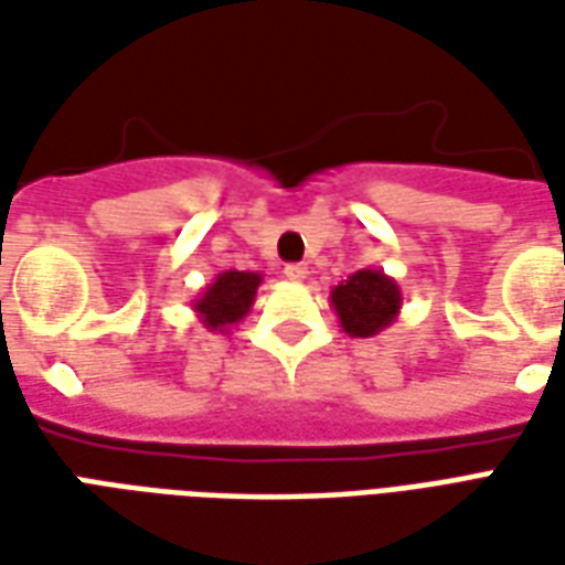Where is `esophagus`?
I'll return each mask as SVG.
<instances>
[{"label":"esophagus","mask_w":565,"mask_h":565,"mask_svg":"<svg viewBox=\"0 0 565 565\" xmlns=\"http://www.w3.org/2000/svg\"><path fill=\"white\" fill-rule=\"evenodd\" d=\"M284 275H287L290 281H306L308 266H306V263H294V266H287V269H284Z\"/></svg>","instance_id":"esophagus-1"}]
</instances>
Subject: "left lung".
<instances>
[{"mask_svg":"<svg viewBox=\"0 0 565 565\" xmlns=\"http://www.w3.org/2000/svg\"><path fill=\"white\" fill-rule=\"evenodd\" d=\"M330 306L342 330L354 339H369L399 318L403 290L384 269H360L330 290Z\"/></svg>","mask_w":565,"mask_h":565,"instance_id":"1","label":"left lung"}]
</instances>
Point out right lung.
Wrapping results in <instances>:
<instances>
[{
	"label": "right lung",
	"instance_id": "obj_1",
	"mask_svg": "<svg viewBox=\"0 0 565 565\" xmlns=\"http://www.w3.org/2000/svg\"><path fill=\"white\" fill-rule=\"evenodd\" d=\"M263 284L259 271H221L214 281L193 299L199 323L209 332H230L235 323L247 318V311L257 299V287Z\"/></svg>",
	"mask_w": 565,
	"mask_h": 565
}]
</instances>
